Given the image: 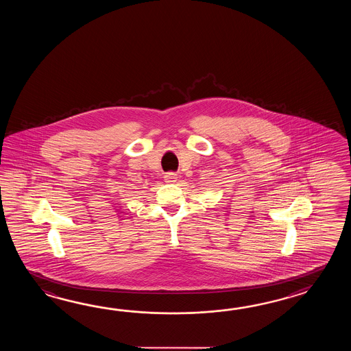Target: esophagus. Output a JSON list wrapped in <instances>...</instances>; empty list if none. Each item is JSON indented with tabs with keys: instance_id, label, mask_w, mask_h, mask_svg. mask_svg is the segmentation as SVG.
<instances>
[{
	"instance_id": "esophagus-1",
	"label": "esophagus",
	"mask_w": 351,
	"mask_h": 351,
	"mask_svg": "<svg viewBox=\"0 0 351 351\" xmlns=\"http://www.w3.org/2000/svg\"><path fill=\"white\" fill-rule=\"evenodd\" d=\"M165 178L167 183H174V182H177L178 177L174 172H168L165 173Z\"/></svg>"
}]
</instances>
